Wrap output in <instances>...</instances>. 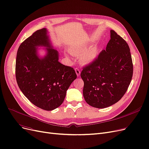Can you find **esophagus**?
I'll list each match as a JSON object with an SVG mask.
<instances>
[{
	"label": "esophagus",
	"mask_w": 149,
	"mask_h": 149,
	"mask_svg": "<svg viewBox=\"0 0 149 149\" xmlns=\"http://www.w3.org/2000/svg\"><path fill=\"white\" fill-rule=\"evenodd\" d=\"M75 72L77 74V75L78 76V77H79L80 75V70L78 68H76L75 69Z\"/></svg>",
	"instance_id": "34e87169"
}]
</instances>
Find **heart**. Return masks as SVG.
Listing matches in <instances>:
<instances>
[{"instance_id":"obj_1","label":"heart","mask_w":149,"mask_h":149,"mask_svg":"<svg viewBox=\"0 0 149 149\" xmlns=\"http://www.w3.org/2000/svg\"><path fill=\"white\" fill-rule=\"evenodd\" d=\"M86 44L80 45L79 46H74L69 49L70 53L74 55L80 54V60L82 63H88L93 61L99 52V47L97 45H93L86 49Z\"/></svg>"}]
</instances>
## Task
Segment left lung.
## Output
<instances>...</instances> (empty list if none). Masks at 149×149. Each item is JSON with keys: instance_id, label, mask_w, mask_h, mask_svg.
<instances>
[{"instance_id": "left-lung-1", "label": "left lung", "mask_w": 149, "mask_h": 149, "mask_svg": "<svg viewBox=\"0 0 149 149\" xmlns=\"http://www.w3.org/2000/svg\"><path fill=\"white\" fill-rule=\"evenodd\" d=\"M111 39L99 56L83 68V94L87 103L97 108L121 99L132 79L133 65L127 42L111 30Z\"/></svg>"}]
</instances>
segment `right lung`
I'll return each instance as SVG.
<instances>
[{"mask_svg": "<svg viewBox=\"0 0 149 149\" xmlns=\"http://www.w3.org/2000/svg\"><path fill=\"white\" fill-rule=\"evenodd\" d=\"M40 45L48 47L43 59L36 55V47ZM15 72L18 86L24 95L46 111L62 104L67 90L77 77L73 68L58 62V53L52 49L45 28L36 31L21 44Z\"/></svg>", "mask_w": 149, "mask_h": 149, "instance_id": "add662e5", "label": "right lung"}]
</instances>
